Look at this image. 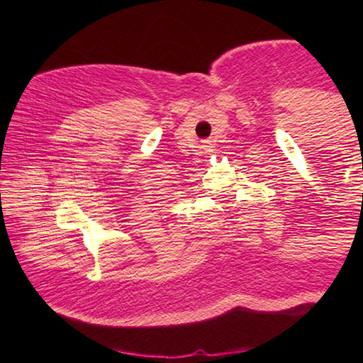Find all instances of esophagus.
I'll list each match as a JSON object with an SVG mask.
<instances>
[{
  "mask_svg": "<svg viewBox=\"0 0 363 363\" xmlns=\"http://www.w3.org/2000/svg\"><path fill=\"white\" fill-rule=\"evenodd\" d=\"M203 150L206 155H210V153L213 152V145H211V140H203Z\"/></svg>",
  "mask_w": 363,
  "mask_h": 363,
  "instance_id": "obj_1",
  "label": "esophagus"
}]
</instances>
